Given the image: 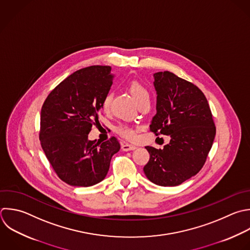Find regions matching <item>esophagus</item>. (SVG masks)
Returning <instances> with one entry per match:
<instances>
[{"label": "esophagus", "instance_id": "esophagus-1", "mask_svg": "<svg viewBox=\"0 0 250 250\" xmlns=\"http://www.w3.org/2000/svg\"><path fill=\"white\" fill-rule=\"evenodd\" d=\"M121 147H122V149H123L124 151L134 150V149H136V148H137V146H134V145H130V144H123Z\"/></svg>", "mask_w": 250, "mask_h": 250}]
</instances>
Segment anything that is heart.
<instances>
[{
  "instance_id": "obj_1",
  "label": "heart",
  "mask_w": 250,
  "mask_h": 250,
  "mask_svg": "<svg viewBox=\"0 0 250 250\" xmlns=\"http://www.w3.org/2000/svg\"><path fill=\"white\" fill-rule=\"evenodd\" d=\"M128 88H129V91H130L131 95L133 96V98H134V100L136 101L137 104H139L140 102H142V101L145 100V99L149 98V94H148V91L146 90V88L143 84H141L140 82H138V81H132V82L129 84ZM111 97H112L111 93L106 94V96L104 97V102H103V107H104V109L108 108V106H109V104H110V102H111ZM118 132H119L122 136H124V137H126V138H134V136H135L134 131L131 130L130 128L126 127V126L120 127V128L118 129Z\"/></svg>"
}]
</instances>
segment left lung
I'll return each instance as SVG.
<instances>
[{
  "label": "left lung",
  "mask_w": 250,
  "mask_h": 250,
  "mask_svg": "<svg viewBox=\"0 0 250 250\" xmlns=\"http://www.w3.org/2000/svg\"><path fill=\"white\" fill-rule=\"evenodd\" d=\"M156 114L150 131L170 137L162 149L146 146V178L161 187L179 186L202 168L216 134L208 102L193 84L172 72L153 74Z\"/></svg>",
  "instance_id": "left-lung-1"
}]
</instances>
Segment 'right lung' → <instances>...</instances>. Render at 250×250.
I'll return each mask as SVG.
<instances>
[{"label":"right lung","instance_id":"obj_1","mask_svg":"<svg viewBox=\"0 0 250 250\" xmlns=\"http://www.w3.org/2000/svg\"><path fill=\"white\" fill-rule=\"evenodd\" d=\"M113 78L110 66L79 69L60 83L42 106V148L58 176L70 186L102 182L120 149L114 137L104 143L88 140Z\"/></svg>","mask_w":250,"mask_h":250}]
</instances>
